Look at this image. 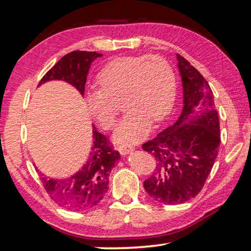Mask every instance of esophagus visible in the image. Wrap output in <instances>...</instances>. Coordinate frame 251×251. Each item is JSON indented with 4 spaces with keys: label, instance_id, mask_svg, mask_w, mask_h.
Returning a JSON list of instances; mask_svg holds the SVG:
<instances>
[{
    "label": "esophagus",
    "instance_id": "1",
    "mask_svg": "<svg viewBox=\"0 0 251 251\" xmlns=\"http://www.w3.org/2000/svg\"><path fill=\"white\" fill-rule=\"evenodd\" d=\"M117 150H118V151H120L123 156H125V155L130 154V152L134 151V147H133V146L122 145V146H118Z\"/></svg>",
    "mask_w": 251,
    "mask_h": 251
}]
</instances>
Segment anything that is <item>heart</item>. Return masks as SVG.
<instances>
[{
    "mask_svg": "<svg viewBox=\"0 0 251 251\" xmlns=\"http://www.w3.org/2000/svg\"><path fill=\"white\" fill-rule=\"evenodd\" d=\"M97 82L100 90L87 93L86 105L104 129L115 125L121 100L127 110L114 133L120 144L145 138L151 122L165 120L175 103V73L166 59L155 55L113 59L100 72Z\"/></svg>",
    "mask_w": 251,
    "mask_h": 251,
    "instance_id": "heart-1",
    "label": "heart"
}]
</instances>
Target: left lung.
<instances>
[{
    "label": "left lung",
    "mask_w": 251,
    "mask_h": 251,
    "mask_svg": "<svg viewBox=\"0 0 251 251\" xmlns=\"http://www.w3.org/2000/svg\"><path fill=\"white\" fill-rule=\"evenodd\" d=\"M176 57L182 84L181 114L175 124L143 145L156 160L144 188L165 205L182 203L199 194L220 145L219 118L209 84L188 61L178 54Z\"/></svg>",
    "instance_id": "1"
}]
</instances>
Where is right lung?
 Returning a JSON list of instances; mask_svg holds the SVG:
<instances>
[{
	"mask_svg": "<svg viewBox=\"0 0 251 251\" xmlns=\"http://www.w3.org/2000/svg\"><path fill=\"white\" fill-rule=\"evenodd\" d=\"M103 55L96 52L74 50L66 54L46 73L39 86L50 80L69 83L84 96L85 84L92 63ZM93 146L87 161L74 175L50 178L42 174L44 188L59 206L70 210H85L96 206L108 190L109 173L121 159L117 151L109 146L108 139L93 125Z\"/></svg>",
	"mask_w": 251,
	"mask_h": 251,
	"instance_id": "obj_1",
	"label": "right lung"
}]
</instances>
